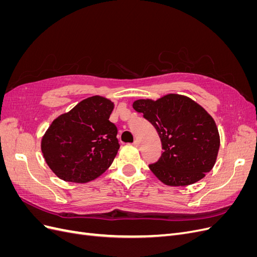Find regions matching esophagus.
<instances>
[{
    "label": "esophagus",
    "mask_w": 257,
    "mask_h": 257,
    "mask_svg": "<svg viewBox=\"0 0 257 257\" xmlns=\"http://www.w3.org/2000/svg\"><path fill=\"white\" fill-rule=\"evenodd\" d=\"M133 145H134L136 148H139V146H141V144H139V142H138V141H135Z\"/></svg>",
    "instance_id": "obj_1"
}]
</instances>
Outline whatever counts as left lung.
Returning <instances> with one entry per match:
<instances>
[{
    "instance_id": "obj_1",
    "label": "left lung",
    "mask_w": 257,
    "mask_h": 257,
    "mask_svg": "<svg viewBox=\"0 0 257 257\" xmlns=\"http://www.w3.org/2000/svg\"><path fill=\"white\" fill-rule=\"evenodd\" d=\"M133 108L144 113L161 138L164 151L155 164L149 165L161 182L186 186L201 180L213 168L220 134L212 116L195 100L170 93L157 100L137 99Z\"/></svg>"
}]
</instances>
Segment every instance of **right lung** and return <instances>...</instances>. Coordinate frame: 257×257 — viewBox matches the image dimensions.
<instances>
[{"instance_id":"right-lung-1","label":"right lung","mask_w":257,"mask_h":257,"mask_svg":"<svg viewBox=\"0 0 257 257\" xmlns=\"http://www.w3.org/2000/svg\"><path fill=\"white\" fill-rule=\"evenodd\" d=\"M114 104L94 95L60 114L45 132L41 148L53 174L67 182L87 183L109 168L120 148L109 121Z\"/></svg>"}]
</instances>
